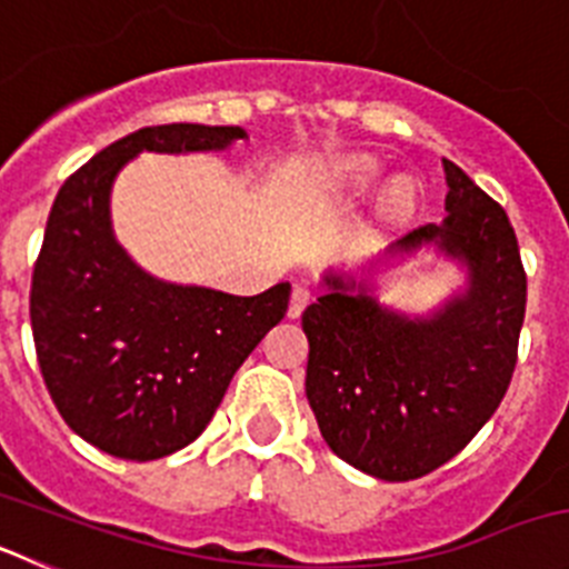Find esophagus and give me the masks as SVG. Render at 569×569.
<instances>
[{
	"label": "esophagus",
	"instance_id": "obj_1",
	"mask_svg": "<svg viewBox=\"0 0 569 569\" xmlns=\"http://www.w3.org/2000/svg\"><path fill=\"white\" fill-rule=\"evenodd\" d=\"M310 301H313V293H310L308 288H301V284H296L293 293H290V305H288V316H290V319H299V316L305 313V308H308Z\"/></svg>",
	"mask_w": 569,
	"mask_h": 569
}]
</instances>
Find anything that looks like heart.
Returning a JSON list of instances; mask_svg holds the SVG:
<instances>
[{"instance_id": "obj_1", "label": "heart", "mask_w": 569, "mask_h": 569, "mask_svg": "<svg viewBox=\"0 0 569 569\" xmlns=\"http://www.w3.org/2000/svg\"><path fill=\"white\" fill-rule=\"evenodd\" d=\"M379 173H381L379 162L370 159V156H353V159H345V162L339 164V170H336L339 182L345 184L347 190H353V193H365V190L379 179ZM413 204H416V184L410 182V179H396V182L385 190L387 213L405 216L413 210Z\"/></svg>"}]
</instances>
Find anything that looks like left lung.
<instances>
[{
    "label": "left lung",
    "instance_id": "obj_1",
    "mask_svg": "<svg viewBox=\"0 0 569 569\" xmlns=\"http://www.w3.org/2000/svg\"><path fill=\"white\" fill-rule=\"evenodd\" d=\"M447 216L393 241L433 244L467 268V288L430 316L379 305L367 281L330 270L305 310V393L339 459L381 481L433 472L487 425L510 387L527 308V276L505 208L445 159Z\"/></svg>",
    "mask_w": 569,
    "mask_h": 569
}]
</instances>
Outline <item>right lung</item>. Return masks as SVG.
<instances>
[{
	"label": "right lung",
	"mask_w": 569,
	"mask_h": 569,
	"mask_svg": "<svg viewBox=\"0 0 569 569\" xmlns=\"http://www.w3.org/2000/svg\"><path fill=\"white\" fill-rule=\"evenodd\" d=\"M241 128L156 124L99 150L50 208L30 284V328L48 393L102 453L153 461L199 439L230 379L288 313L290 284L259 296L144 273L110 228L116 173L139 156L224 150Z\"/></svg>",
	"instance_id": "add662e5"
}]
</instances>
